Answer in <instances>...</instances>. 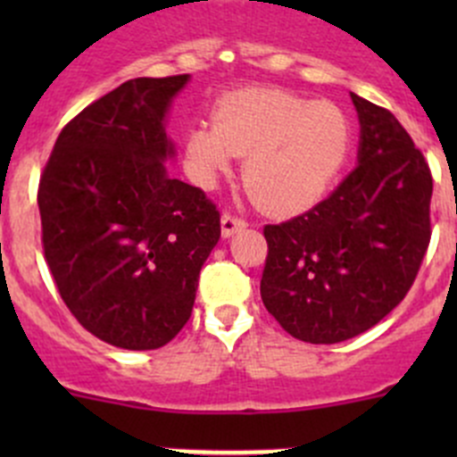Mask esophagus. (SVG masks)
Returning <instances> with one entry per match:
<instances>
[{"mask_svg": "<svg viewBox=\"0 0 457 457\" xmlns=\"http://www.w3.org/2000/svg\"><path fill=\"white\" fill-rule=\"evenodd\" d=\"M247 228V223L243 219H238V216L229 214V212H225L223 216H220V232H223L225 238H229L232 234H237L238 229Z\"/></svg>", "mask_w": 457, "mask_h": 457, "instance_id": "obj_1", "label": "esophagus"}]
</instances>
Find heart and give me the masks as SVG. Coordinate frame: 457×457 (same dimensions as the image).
<instances>
[{
  "instance_id": "obj_1",
  "label": "heart",
  "mask_w": 457,
  "mask_h": 457,
  "mask_svg": "<svg viewBox=\"0 0 457 457\" xmlns=\"http://www.w3.org/2000/svg\"><path fill=\"white\" fill-rule=\"evenodd\" d=\"M352 147V126L338 105L310 101L278 87H252L223 96L214 121L186 135V170L212 187L245 154L243 183L258 207L292 214L327 192Z\"/></svg>"
}]
</instances>
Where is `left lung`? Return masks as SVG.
I'll use <instances>...</instances> for the list:
<instances>
[{
  "label": "left lung",
  "mask_w": 457,
  "mask_h": 457,
  "mask_svg": "<svg viewBox=\"0 0 457 457\" xmlns=\"http://www.w3.org/2000/svg\"><path fill=\"white\" fill-rule=\"evenodd\" d=\"M358 165L310 212L265 225L261 298L294 338L334 345L371 329L411 289L431 241L433 179L389 110L353 95Z\"/></svg>",
  "instance_id": "obj_1"
}]
</instances>
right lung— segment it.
<instances>
[{
  "label": "right lung",
  "instance_id": "add662e5",
  "mask_svg": "<svg viewBox=\"0 0 457 457\" xmlns=\"http://www.w3.org/2000/svg\"><path fill=\"white\" fill-rule=\"evenodd\" d=\"M187 79L139 77L96 99L66 123L39 179L41 243L63 303L132 352L183 329L220 238L214 203L165 168V114Z\"/></svg>",
  "mask_w": 457,
  "mask_h": 457
}]
</instances>
